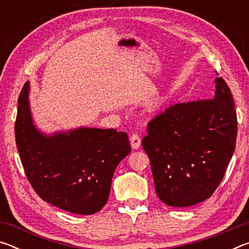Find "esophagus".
Returning a JSON list of instances; mask_svg holds the SVG:
<instances>
[{"mask_svg":"<svg viewBox=\"0 0 249 249\" xmlns=\"http://www.w3.org/2000/svg\"><path fill=\"white\" fill-rule=\"evenodd\" d=\"M129 141H130V146H132L133 149H138V148H140V147H141L142 141H141V137L138 136L137 134L130 135Z\"/></svg>","mask_w":249,"mask_h":249,"instance_id":"1","label":"esophagus"}]
</instances>
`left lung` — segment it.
Here are the masks:
<instances>
[{
	"instance_id": "obj_1",
	"label": "left lung",
	"mask_w": 249,
	"mask_h": 249,
	"mask_svg": "<svg viewBox=\"0 0 249 249\" xmlns=\"http://www.w3.org/2000/svg\"><path fill=\"white\" fill-rule=\"evenodd\" d=\"M212 99L177 103L147 125L156 193L163 203L185 208L213 195L235 150L237 115L225 80H214Z\"/></svg>"
}]
</instances>
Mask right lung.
<instances>
[{
	"label": "right lung",
	"instance_id": "right-lung-1",
	"mask_svg": "<svg viewBox=\"0 0 249 249\" xmlns=\"http://www.w3.org/2000/svg\"><path fill=\"white\" fill-rule=\"evenodd\" d=\"M29 83L18 96L15 140L29 183L44 201L90 215L107 202L117 165L130 153L128 135L81 127L47 136L33 123Z\"/></svg>",
	"mask_w": 249,
	"mask_h": 249
}]
</instances>
